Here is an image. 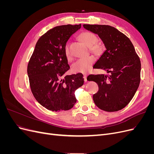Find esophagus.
<instances>
[{"label":"esophagus","mask_w":154,"mask_h":154,"mask_svg":"<svg viewBox=\"0 0 154 154\" xmlns=\"http://www.w3.org/2000/svg\"><path fill=\"white\" fill-rule=\"evenodd\" d=\"M87 76L86 75V74H84V76H83V78H84V80L85 82H87Z\"/></svg>","instance_id":"34e87169"}]
</instances>
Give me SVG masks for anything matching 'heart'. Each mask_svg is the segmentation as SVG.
<instances>
[{"instance_id":"b5f03b06","label":"heart","mask_w":154,"mask_h":154,"mask_svg":"<svg viewBox=\"0 0 154 154\" xmlns=\"http://www.w3.org/2000/svg\"><path fill=\"white\" fill-rule=\"evenodd\" d=\"M80 38L83 43L90 47V50L92 53L100 54L103 52V46L97 43L98 38L93 32L89 31L82 32L80 35ZM64 51L67 60H71L72 59V54L70 51L69 43L66 44L65 46ZM95 61L96 58L94 56H88L86 58L79 59L72 65V71L75 73H86L90 71Z\"/></svg>"}]
</instances>
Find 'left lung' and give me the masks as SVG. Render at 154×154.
<instances>
[{
	"instance_id": "left-lung-1",
	"label": "left lung",
	"mask_w": 154,
	"mask_h": 154,
	"mask_svg": "<svg viewBox=\"0 0 154 154\" xmlns=\"http://www.w3.org/2000/svg\"><path fill=\"white\" fill-rule=\"evenodd\" d=\"M83 27L98 35L106 48L93 67L110 73L88 76V81L96 82L99 87L93 100L103 110H122L132 100L140 83V59L130 40L115 27L96 24H83Z\"/></svg>"
}]
</instances>
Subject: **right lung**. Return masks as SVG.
I'll use <instances>...</instances> for the list:
<instances>
[{
	"label": "right lung",
	"instance_id": "1",
	"mask_svg": "<svg viewBox=\"0 0 154 154\" xmlns=\"http://www.w3.org/2000/svg\"><path fill=\"white\" fill-rule=\"evenodd\" d=\"M81 26L63 25L49 30L38 39L30 58L27 74L31 92L36 101L49 110L72 109L76 102L74 92L84 83L82 73L62 78L70 69L65 46Z\"/></svg>",
	"mask_w": 154,
	"mask_h": 154
}]
</instances>
